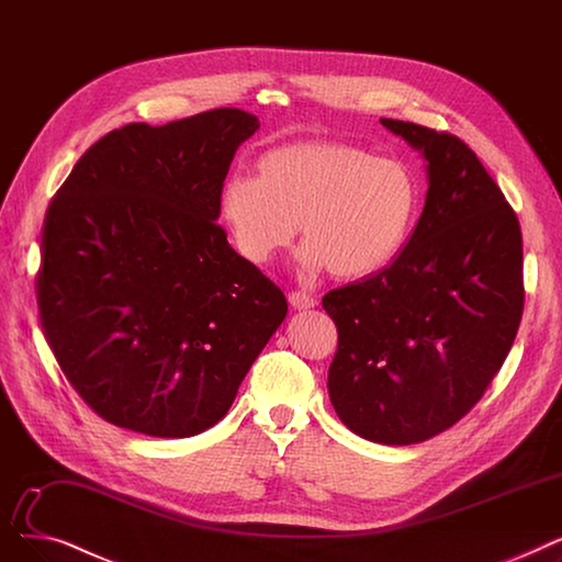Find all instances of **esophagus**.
<instances>
[{"instance_id": "1", "label": "esophagus", "mask_w": 562, "mask_h": 562, "mask_svg": "<svg viewBox=\"0 0 562 562\" xmlns=\"http://www.w3.org/2000/svg\"><path fill=\"white\" fill-rule=\"evenodd\" d=\"M288 300H290V306L295 311H306V308H313L317 304V300L313 295H306V292H300V290L290 292Z\"/></svg>"}]
</instances>
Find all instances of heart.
<instances>
[{
	"mask_svg": "<svg viewBox=\"0 0 562 562\" xmlns=\"http://www.w3.org/2000/svg\"><path fill=\"white\" fill-rule=\"evenodd\" d=\"M420 205L412 169L345 142H292L256 159V178H228L220 220L237 254L265 265L300 226V262L342 281L382 272L403 251Z\"/></svg>",
	"mask_w": 562,
	"mask_h": 562,
	"instance_id": "heart-1",
	"label": "heart"
}]
</instances>
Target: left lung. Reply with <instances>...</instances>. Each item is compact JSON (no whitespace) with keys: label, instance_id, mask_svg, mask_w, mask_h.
Segmentation results:
<instances>
[{"label":"left lung","instance_id":"obj_1","mask_svg":"<svg viewBox=\"0 0 562 562\" xmlns=\"http://www.w3.org/2000/svg\"><path fill=\"white\" fill-rule=\"evenodd\" d=\"M420 150L427 194L407 247L323 306L338 329L327 389L368 441L409 446L456 425L501 370L524 313L521 228L456 135L380 119Z\"/></svg>","mask_w":562,"mask_h":562}]
</instances>
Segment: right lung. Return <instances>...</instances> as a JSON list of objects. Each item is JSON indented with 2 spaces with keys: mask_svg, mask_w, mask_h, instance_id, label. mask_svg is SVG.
I'll list each match as a JSON object with an SVG mask.
<instances>
[{
  "mask_svg": "<svg viewBox=\"0 0 562 562\" xmlns=\"http://www.w3.org/2000/svg\"><path fill=\"white\" fill-rule=\"evenodd\" d=\"M258 127L233 106L123 125L52 199L38 315L66 380L100 418L162 439L207 430L281 327V288L217 224L235 150Z\"/></svg>",
  "mask_w": 562,
  "mask_h": 562,
  "instance_id": "obj_1",
  "label": "right lung"
}]
</instances>
